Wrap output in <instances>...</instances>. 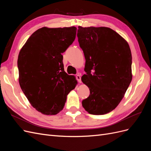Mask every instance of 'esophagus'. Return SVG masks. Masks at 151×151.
Returning a JSON list of instances; mask_svg holds the SVG:
<instances>
[{
	"instance_id": "esophagus-1",
	"label": "esophagus",
	"mask_w": 151,
	"mask_h": 151,
	"mask_svg": "<svg viewBox=\"0 0 151 151\" xmlns=\"http://www.w3.org/2000/svg\"><path fill=\"white\" fill-rule=\"evenodd\" d=\"M76 79H77V80L79 81V83H81V76L80 75H79V74H77V76H76Z\"/></svg>"
}]
</instances>
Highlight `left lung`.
Returning <instances> with one entry per match:
<instances>
[{"label": "left lung", "instance_id": "8db88e82", "mask_svg": "<svg viewBox=\"0 0 151 151\" xmlns=\"http://www.w3.org/2000/svg\"><path fill=\"white\" fill-rule=\"evenodd\" d=\"M78 28V42L86 59V74L81 79L90 91L82 104L90 114L104 115L118 106L132 81L130 48L109 28Z\"/></svg>", "mask_w": 151, "mask_h": 151}]
</instances>
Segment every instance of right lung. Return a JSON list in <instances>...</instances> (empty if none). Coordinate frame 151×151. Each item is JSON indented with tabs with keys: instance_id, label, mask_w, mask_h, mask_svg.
Segmentation results:
<instances>
[{
	"instance_id": "right-lung-1",
	"label": "right lung",
	"mask_w": 151,
	"mask_h": 151,
	"mask_svg": "<svg viewBox=\"0 0 151 151\" xmlns=\"http://www.w3.org/2000/svg\"><path fill=\"white\" fill-rule=\"evenodd\" d=\"M77 28H40L27 40L18 56L22 91L36 110L56 115L64 106L67 96L75 88L74 76L64 71L63 52L76 38Z\"/></svg>"
}]
</instances>
